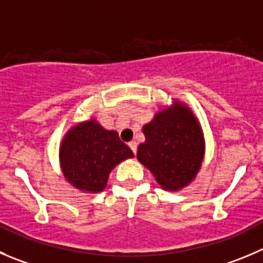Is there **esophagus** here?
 Returning <instances> with one entry per match:
<instances>
[{"label": "esophagus", "mask_w": 263, "mask_h": 263, "mask_svg": "<svg viewBox=\"0 0 263 263\" xmlns=\"http://www.w3.org/2000/svg\"><path fill=\"white\" fill-rule=\"evenodd\" d=\"M129 147H130V149H132V151H133V154L136 155L137 154V143L136 142H130L129 143Z\"/></svg>", "instance_id": "34e87169"}]
</instances>
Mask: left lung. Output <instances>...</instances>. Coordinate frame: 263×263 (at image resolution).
<instances>
[{
    "label": "left lung",
    "mask_w": 263,
    "mask_h": 263,
    "mask_svg": "<svg viewBox=\"0 0 263 263\" xmlns=\"http://www.w3.org/2000/svg\"><path fill=\"white\" fill-rule=\"evenodd\" d=\"M146 142L137 157L164 190L178 191L191 183L201 167L205 141L199 121L181 102L155 115L143 126Z\"/></svg>",
    "instance_id": "obj_1"
}]
</instances>
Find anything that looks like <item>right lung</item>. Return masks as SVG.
Here are the masks:
<instances>
[{
  "label": "right lung",
  "mask_w": 263,
  "mask_h": 263,
  "mask_svg": "<svg viewBox=\"0 0 263 263\" xmlns=\"http://www.w3.org/2000/svg\"><path fill=\"white\" fill-rule=\"evenodd\" d=\"M133 156L115 130H106L92 119L72 126L59 148L64 178L77 190L92 194L103 191L112 169Z\"/></svg>",
  "instance_id": "1"
}]
</instances>
